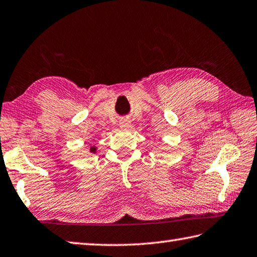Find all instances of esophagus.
<instances>
[{"instance_id": "34e87169", "label": "esophagus", "mask_w": 257, "mask_h": 257, "mask_svg": "<svg viewBox=\"0 0 257 257\" xmlns=\"http://www.w3.org/2000/svg\"><path fill=\"white\" fill-rule=\"evenodd\" d=\"M130 125H131V120L128 119H122L119 123V126L122 128H127L130 127Z\"/></svg>"}]
</instances>
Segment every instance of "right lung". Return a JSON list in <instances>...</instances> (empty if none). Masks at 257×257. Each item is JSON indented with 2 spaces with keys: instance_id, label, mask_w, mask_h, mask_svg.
Wrapping results in <instances>:
<instances>
[{
  "instance_id": "add662e5",
  "label": "right lung",
  "mask_w": 257,
  "mask_h": 257,
  "mask_svg": "<svg viewBox=\"0 0 257 257\" xmlns=\"http://www.w3.org/2000/svg\"><path fill=\"white\" fill-rule=\"evenodd\" d=\"M96 150H97V148H96L95 145H93V147H90L89 151H90V153H96Z\"/></svg>"
}]
</instances>
